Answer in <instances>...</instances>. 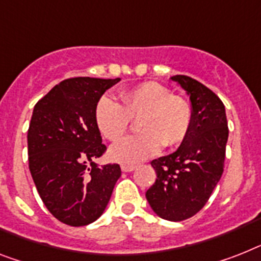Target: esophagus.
I'll return each mask as SVG.
<instances>
[{
  "label": "esophagus",
  "instance_id": "1",
  "mask_svg": "<svg viewBox=\"0 0 261 261\" xmlns=\"http://www.w3.org/2000/svg\"><path fill=\"white\" fill-rule=\"evenodd\" d=\"M135 169H136L135 165H126V164L121 165V171L122 172H133Z\"/></svg>",
  "mask_w": 261,
  "mask_h": 261
}]
</instances>
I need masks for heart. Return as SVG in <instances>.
Masks as SVG:
<instances>
[{"label":"heart","mask_w":261,"mask_h":261,"mask_svg":"<svg viewBox=\"0 0 261 261\" xmlns=\"http://www.w3.org/2000/svg\"><path fill=\"white\" fill-rule=\"evenodd\" d=\"M121 102L111 94L97 101L94 120L111 141L126 132L130 118L140 117L141 133L128 136L111 146L109 157L122 164H137L160 152L161 146H176L188 136L192 125V108L188 101L173 96L157 83H144L124 90Z\"/></svg>","instance_id":"1"}]
</instances>
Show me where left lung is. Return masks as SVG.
I'll use <instances>...</instances> for the list:
<instances>
[{"label": "left lung", "mask_w": 261, "mask_h": 261, "mask_svg": "<svg viewBox=\"0 0 261 261\" xmlns=\"http://www.w3.org/2000/svg\"><path fill=\"white\" fill-rule=\"evenodd\" d=\"M171 80L189 97L192 125L176 152L150 163L157 178L145 196L157 216L181 221L205 205L220 181L228 122L224 104L205 85L181 74Z\"/></svg>", "instance_id": "obj_1"}]
</instances>
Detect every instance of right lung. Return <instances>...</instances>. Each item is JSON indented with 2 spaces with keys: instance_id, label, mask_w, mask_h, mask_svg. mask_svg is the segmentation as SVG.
<instances>
[{
  "instance_id": "add662e5",
  "label": "right lung",
  "mask_w": 261,
  "mask_h": 261,
  "mask_svg": "<svg viewBox=\"0 0 261 261\" xmlns=\"http://www.w3.org/2000/svg\"><path fill=\"white\" fill-rule=\"evenodd\" d=\"M120 79L64 80L33 109L28 130L29 169L49 212L61 223L83 227L104 213L116 182L118 164L97 167L102 156L94 120L97 101Z\"/></svg>"
}]
</instances>
